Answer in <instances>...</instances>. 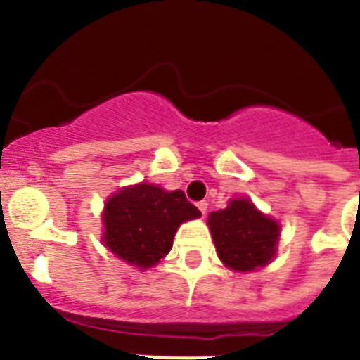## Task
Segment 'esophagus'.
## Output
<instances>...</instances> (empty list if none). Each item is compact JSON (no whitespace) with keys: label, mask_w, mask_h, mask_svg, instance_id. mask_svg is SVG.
<instances>
[{"label":"esophagus","mask_w":360,"mask_h":360,"mask_svg":"<svg viewBox=\"0 0 360 360\" xmlns=\"http://www.w3.org/2000/svg\"><path fill=\"white\" fill-rule=\"evenodd\" d=\"M196 205H198L200 212H202V214H203V216L207 214V205H209V203H207V202H205V200H202V202H198V203H196Z\"/></svg>","instance_id":"esophagus-1"}]
</instances>
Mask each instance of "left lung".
I'll return each instance as SVG.
<instances>
[{"instance_id": "obj_1", "label": "left lung", "mask_w": 360, "mask_h": 360, "mask_svg": "<svg viewBox=\"0 0 360 360\" xmlns=\"http://www.w3.org/2000/svg\"><path fill=\"white\" fill-rule=\"evenodd\" d=\"M218 257L240 272L265 266L276 252L279 225L254 207L250 200H232L227 209L209 214Z\"/></svg>"}]
</instances>
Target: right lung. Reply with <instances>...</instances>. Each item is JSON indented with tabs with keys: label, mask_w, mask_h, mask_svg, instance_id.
I'll return each instance as SVG.
<instances>
[{
	"label": "right lung",
	"mask_w": 360,
	"mask_h": 360,
	"mask_svg": "<svg viewBox=\"0 0 360 360\" xmlns=\"http://www.w3.org/2000/svg\"><path fill=\"white\" fill-rule=\"evenodd\" d=\"M202 212L187 202L182 191L139 184L108 200L104 211V243L129 265L148 269L173 247L180 224Z\"/></svg>",
	"instance_id": "right-lung-1"
}]
</instances>
